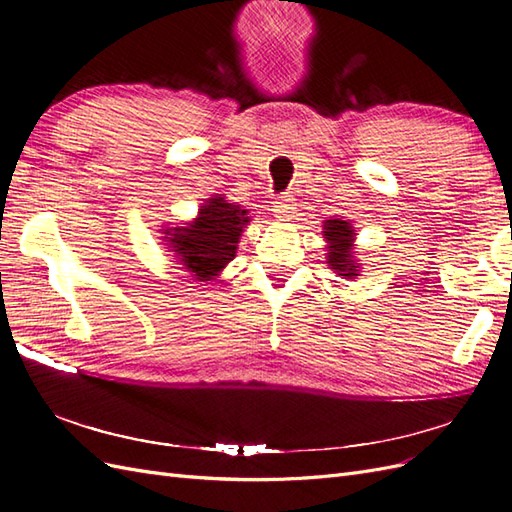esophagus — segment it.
I'll return each instance as SVG.
<instances>
[{"mask_svg":"<svg viewBox=\"0 0 512 512\" xmlns=\"http://www.w3.org/2000/svg\"><path fill=\"white\" fill-rule=\"evenodd\" d=\"M273 211L277 218H292V213L297 211V203H294V198L290 194H286V196H280L275 200Z\"/></svg>","mask_w":512,"mask_h":512,"instance_id":"1","label":"esophagus"}]
</instances>
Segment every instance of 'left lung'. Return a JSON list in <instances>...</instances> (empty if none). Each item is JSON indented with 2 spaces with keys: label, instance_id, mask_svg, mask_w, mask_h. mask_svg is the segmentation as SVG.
Instances as JSON below:
<instances>
[{
  "label": "left lung",
  "instance_id": "8db88e82",
  "mask_svg": "<svg viewBox=\"0 0 512 512\" xmlns=\"http://www.w3.org/2000/svg\"><path fill=\"white\" fill-rule=\"evenodd\" d=\"M324 239H327V262L337 273L352 280L359 275V262L354 258V228L346 220H324Z\"/></svg>",
  "mask_w": 512,
  "mask_h": 512
}]
</instances>
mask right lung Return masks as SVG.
<instances>
[{
    "instance_id": "right-lung-1",
    "label": "right lung",
    "mask_w": 512,
    "mask_h": 512,
    "mask_svg": "<svg viewBox=\"0 0 512 512\" xmlns=\"http://www.w3.org/2000/svg\"><path fill=\"white\" fill-rule=\"evenodd\" d=\"M247 218V209L226 203L222 196L209 198L188 226L166 228L164 241L173 247L183 269L198 282H211L237 254V243Z\"/></svg>"
}]
</instances>
